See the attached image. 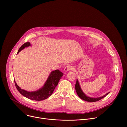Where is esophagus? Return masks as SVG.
<instances>
[{
    "mask_svg": "<svg viewBox=\"0 0 127 127\" xmlns=\"http://www.w3.org/2000/svg\"><path fill=\"white\" fill-rule=\"evenodd\" d=\"M72 66H71L70 65H67V66H66L65 67V68H64V71H65V72H67V71H69V70H72Z\"/></svg>",
    "mask_w": 127,
    "mask_h": 127,
    "instance_id": "1",
    "label": "esophagus"
}]
</instances>
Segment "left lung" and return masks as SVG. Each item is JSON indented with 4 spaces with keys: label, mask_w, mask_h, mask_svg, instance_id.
Here are the masks:
<instances>
[{
    "label": "left lung",
    "mask_w": 127,
    "mask_h": 127,
    "mask_svg": "<svg viewBox=\"0 0 127 127\" xmlns=\"http://www.w3.org/2000/svg\"><path fill=\"white\" fill-rule=\"evenodd\" d=\"M75 90H76V92L77 93V95H78V96L81 99H83V100H84L85 101H88V102H95V101H98V100L101 99L102 98H103L105 96H106L108 94H110V92H108L106 94L104 95L103 96H102L99 97H97V98H94V97H91L87 96L82 92V90L81 89V87L80 86L79 82H78L77 79L76 80V84H75Z\"/></svg>",
    "instance_id": "1"
}]
</instances>
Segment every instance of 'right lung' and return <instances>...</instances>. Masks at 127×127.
Returning a JSON list of instances; mask_svg holds the SVG:
<instances>
[{
  "mask_svg": "<svg viewBox=\"0 0 127 127\" xmlns=\"http://www.w3.org/2000/svg\"><path fill=\"white\" fill-rule=\"evenodd\" d=\"M30 46H31L30 42H27L24 44L20 47L17 54L26 47H29ZM63 75V73L59 70L52 71L44 86L35 92H30L22 89L17 85L15 80L14 83L18 91L23 96L31 100L41 101L46 99L52 95L54 89L58 85L60 79Z\"/></svg>",
  "mask_w": 127,
  "mask_h": 127,
  "instance_id": "add662e5",
  "label": "right lung"
}]
</instances>
